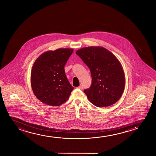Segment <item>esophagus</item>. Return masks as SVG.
Segmentation results:
<instances>
[{
	"label": "esophagus",
	"mask_w": 156,
	"mask_h": 156,
	"mask_svg": "<svg viewBox=\"0 0 156 156\" xmlns=\"http://www.w3.org/2000/svg\"><path fill=\"white\" fill-rule=\"evenodd\" d=\"M77 88L78 89H79V90H83V86L80 85L79 87H77Z\"/></svg>",
	"instance_id": "34e87169"
}]
</instances>
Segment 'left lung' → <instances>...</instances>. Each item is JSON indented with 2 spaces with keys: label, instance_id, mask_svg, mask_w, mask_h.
<instances>
[{
  "label": "left lung",
  "instance_id": "left-lung-1",
  "mask_svg": "<svg viewBox=\"0 0 156 156\" xmlns=\"http://www.w3.org/2000/svg\"><path fill=\"white\" fill-rule=\"evenodd\" d=\"M76 53L91 73V86L83 90L88 100L96 107H109L117 102L125 85L123 68L117 58L100 46L83 47Z\"/></svg>",
  "mask_w": 156,
  "mask_h": 156
}]
</instances>
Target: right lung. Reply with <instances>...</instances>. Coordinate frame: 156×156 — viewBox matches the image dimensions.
<instances>
[{
  "instance_id": "obj_1",
  "label": "right lung",
  "mask_w": 156,
  "mask_h": 156,
  "mask_svg": "<svg viewBox=\"0 0 156 156\" xmlns=\"http://www.w3.org/2000/svg\"><path fill=\"white\" fill-rule=\"evenodd\" d=\"M73 51L72 48L48 51L35 61L31 83L34 95L41 102L59 106L68 100L73 87L67 79L64 66Z\"/></svg>"
}]
</instances>
